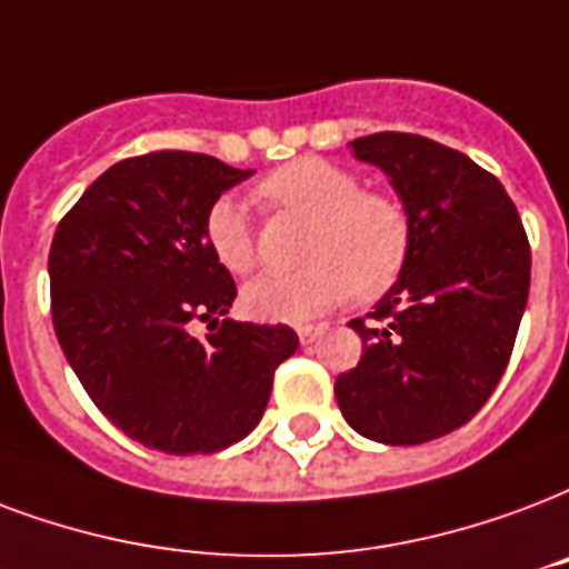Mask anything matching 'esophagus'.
I'll list each match as a JSON object with an SVG mask.
<instances>
[{
    "label": "esophagus",
    "instance_id": "34e87169",
    "mask_svg": "<svg viewBox=\"0 0 569 569\" xmlns=\"http://www.w3.org/2000/svg\"><path fill=\"white\" fill-rule=\"evenodd\" d=\"M322 337V328H313V325H303V328H298V340H301V346H310V342H316Z\"/></svg>",
    "mask_w": 569,
    "mask_h": 569
}]
</instances>
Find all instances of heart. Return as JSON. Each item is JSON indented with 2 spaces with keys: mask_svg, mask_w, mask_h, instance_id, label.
<instances>
[{
  "mask_svg": "<svg viewBox=\"0 0 569 569\" xmlns=\"http://www.w3.org/2000/svg\"><path fill=\"white\" fill-rule=\"evenodd\" d=\"M259 199L313 220L295 271H268L244 286V310L266 322H310L352 292L372 301L397 283L411 253V220L388 193L363 188L352 169L325 158L283 163L259 181ZM208 250L232 274L259 266L250 211L241 199H214L202 220Z\"/></svg>",
  "mask_w": 569,
  "mask_h": 569,
  "instance_id": "obj_1",
  "label": "heart"
}]
</instances>
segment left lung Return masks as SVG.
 <instances>
[{"mask_svg": "<svg viewBox=\"0 0 569 569\" xmlns=\"http://www.w3.org/2000/svg\"><path fill=\"white\" fill-rule=\"evenodd\" d=\"M349 146L402 199L411 253L370 325L352 319L363 355L333 393L363 439L423 445L475 418L505 376L531 247L505 184L462 151L393 130Z\"/></svg>", "mask_w": 569, "mask_h": 569, "instance_id": "1", "label": "left lung"}]
</instances>
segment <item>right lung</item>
I'll list each match as a JSON object with an SVG mask.
<instances>
[{
  "label": "right lung",
  "instance_id": "obj_1",
  "mask_svg": "<svg viewBox=\"0 0 569 569\" xmlns=\"http://www.w3.org/2000/svg\"><path fill=\"white\" fill-rule=\"evenodd\" d=\"M253 169L197 151L119 160L62 217L50 247L53 328L86 393L146 448L190 457L262 420L289 325L227 319L236 280L208 250V206ZM193 321L212 333L193 338Z\"/></svg>",
  "mask_w": 569,
  "mask_h": 569
}]
</instances>
